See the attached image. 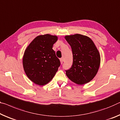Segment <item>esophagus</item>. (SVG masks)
Returning a JSON list of instances; mask_svg holds the SVG:
<instances>
[{
	"label": "esophagus",
	"instance_id": "1",
	"mask_svg": "<svg viewBox=\"0 0 120 120\" xmlns=\"http://www.w3.org/2000/svg\"><path fill=\"white\" fill-rule=\"evenodd\" d=\"M60 62H61V64H62V63H63L64 62V59L62 58H61V59H60Z\"/></svg>",
	"mask_w": 120,
	"mask_h": 120
}]
</instances>
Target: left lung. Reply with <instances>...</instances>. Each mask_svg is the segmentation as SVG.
Listing matches in <instances>:
<instances>
[{
  "instance_id": "1",
  "label": "left lung",
  "mask_w": 120,
  "mask_h": 120,
  "mask_svg": "<svg viewBox=\"0 0 120 120\" xmlns=\"http://www.w3.org/2000/svg\"><path fill=\"white\" fill-rule=\"evenodd\" d=\"M65 39L71 47L73 65L66 70L68 79L76 84L83 85L95 77L100 64V56L90 38L81 34L66 36Z\"/></svg>"
}]
</instances>
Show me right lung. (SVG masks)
Returning a JSON list of instances; mask_svg holds the SVG:
<instances>
[{"label":"right lung","mask_w":120,"mask_h":120,"mask_svg":"<svg viewBox=\"0 0 120 120\" xmlns=\"http://www.w3.org/2000/svg\"><path fill=\"white\" fill-rule=\"evenodd\" d=\"M57 40L56 36L50 34L38 36L24 51L22 60L24 70L36 84H47L58 71L60 61L52 49Z\"/></svg>","instance_id":"obj_1"}]
</instances>
